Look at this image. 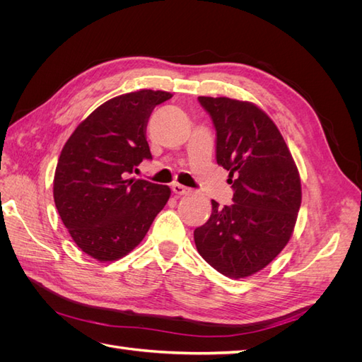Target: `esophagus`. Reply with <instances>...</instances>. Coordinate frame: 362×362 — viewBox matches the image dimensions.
Here are the masks:
<instances>
[{
	"label": "esophagus",
	"mask_w": 362,
	"mask_h": 362,
	"mask_svg": "<svg viewBox=\"0 0 362 362\" xmlns=\"http://www.w3.org/2000/svg\"><path fill=\"white\" fill-rule=\"evenodd\" d=\"M172 192L177 194V196H182V194L190 193V189L185 187V185H182V184L175 182V184H172Z\"/></svg>",
	"instance_id": "obj_1"
}]
</instances>
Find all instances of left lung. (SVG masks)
Instances as JSON below:
<instances>
[{
	"instance_id": "left-lung-1",
	"label": "left lung",
	"mask_w": 362,
	"mask_h": 362,
	"mask_svg": "<svg viewBox=\"0 0 362 362\" xmlns=\"http://www.w3.org/2000/svg\"><path fill=\"white\" fill-rule=\"evenodd\" d=\"M216 128V160L229 170L233 205L211 201V216L194 229L201 257L240 279L264 269L287 246L302 202L298 166L275 122L249 101L199 96Z\"/></svg>"
}]
</instances>
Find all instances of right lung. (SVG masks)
I'll return each instance as SVG.
<instances>
[{
  "instance_id": "1",
  "label": "right lung",
  "mask_w": 362,
  "mask_h": 362,
  "mask_svg": "<svg viewBox=\"0 0 362 362\" xmlns=\"http://www.w3.org/2000/svg\"><path fill=\"white\" fill-rule=\"evenodd\" d=\"M172 93L141 89L112 98L75 128L54 173V202L84 254L101 261L128 255L170 198L168 185L128 178L151 160L146 124Z\"/></svg>"
}]
</instances>
